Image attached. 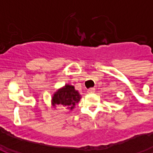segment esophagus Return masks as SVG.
Listing matches in <instances>:
<instances>
[{"label": "esophagus", "mask_w": 153, "mask_h": 153, "mask_svg": "<svg viewBox=\"0 0 153 153\" xmlns=\"http://www.w3.org/2000/svg\"><path fill=\"white\" fill-rule=\"evenodd\" d=\"M95 88H89V89H88V93H95Z\"/></svg>", "instance_id": "1"}]
</instances>
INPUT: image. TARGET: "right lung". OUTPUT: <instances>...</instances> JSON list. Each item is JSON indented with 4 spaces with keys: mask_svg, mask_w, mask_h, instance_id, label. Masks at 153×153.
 I'll use <instances>...</instances> for the list:
<instances>
[{
    "mask_svg": "<svg viewBox=\"0 0 153 153\" xmlns=\"http://www.w3.org/2000/svg\"><path fill=\"white\" fill-rule=\"evenodd\" d=\"M81 99V95L74 89L73 85L65 84L53 94L51 102L54 106H63L67 110H73Z\"/></svg>",
    "mask_w": 153,
    "mask_h": 153,
    "instance_id": "obj_1",
    "label": "right lung"
}]
</instances>
